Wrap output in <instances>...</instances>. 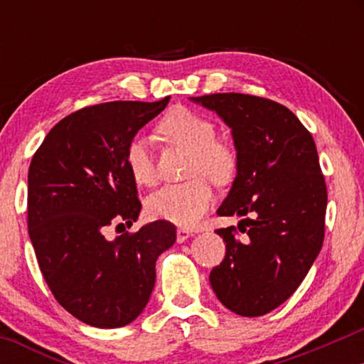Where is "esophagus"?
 Segmentation results:
<instances>
[{"label":"esophagus","instance_id":"esophagus-1","mask_svg":"<svg viewBox=\"0 0 364 364\" xmlns=\"http://www.w3.org/2000/svg\"><path fill=\"white\" fill-rule=\"evenodd\" d=\"M192 233L187 228H177V243H183L187 238H191Z\"/></svg>","mask_w":364,"mask_h":364}]
</instances>
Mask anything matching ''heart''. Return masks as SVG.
Wrapping results in <instances>:
<instances>
[{
  "instance_id": "1",
  "label": "heart",
  "mask_w": 364,
  "mask_h": 364,
  "mask_svg": "<svg viewBox=\"0 0 364 364\" xmlns=\"http://www.w3.org/2000/svg\"><path fill=\"white\" fill-rule=\"evenodd\" d=\"M159 131L173 146L191 152L187 176L192 181L154 192L146 202L147 213L159 220L191 227L213 202V191L203 177L215 183L230 182L237 171V154L228 144L217 141V127L210 119L191 109H172L159 124ZM126 164L137 186L154 182V164L146 139L134 137L127 144Z\"/></svg>"
}]
</instances>
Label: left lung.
<instances>
[{"instance_id":"8db88e82","label":"left lung","mask_w":364,"mask_h":364,"mask_svg":"<svg viewBox=\"0 0 364 364\" xmlns=\"http://www.w3.org/2000/svg\"><path fill=\"white\" fill-rule=\"evenodd\" d=\"M232 132L237 176L218 207L240 217L218 228L225 258L210 272L220 303L240 316H262L290 298L321 250L326 186L315 141L290 109L250 94L191 97Z\"/></svg>"}]
</instances>
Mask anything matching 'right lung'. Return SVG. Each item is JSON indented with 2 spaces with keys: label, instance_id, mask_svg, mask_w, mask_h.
I'll return each instance as SVG.
<instances>
[{
  "label": "right lung",
  "instance_id": "add662e5",
  "mask_svg": "<svg viewBox=\"0 0 364 364\" xmlns=\"http://www.w3.org/2000/svg\"><path fill=\"white\" fill-rule=\"evenodd\" d=\"M168 101L84 107L49 131L29 166L28 228L39 268L59 305L86 325L136 320L156 285L159 255L176 242L167 220L112 240L104 235L111 223L139 218L126 149Z\"/></svg>",
  "mask_w": 364,
  "mask_h": 364
}]
</instances>
